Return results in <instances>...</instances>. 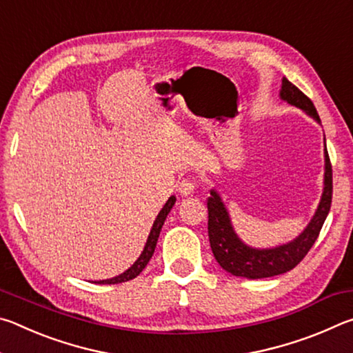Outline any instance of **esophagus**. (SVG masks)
<instances>
[{
	"mask_svg": "<svg viewBox=\"0 0 353 353\" xmlns=\"http://www.w3.org/2000/svg\"><path fill=\"white\" fill-rule=\"evenodd\" d=\"M194 188H196V183L194 181H191V179H183V181H181L177 185V191L182 196H190L194 191Z\"/></svg>",
	"mask_w": 353,
	"mask_h": 353,
	"instance_id": "1",
	"label": "esophagus"
}]
</instances>
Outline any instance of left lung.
<instances>
[{"label":"left lung","instance_id":"left-lung-1","mask_svg":"<svg viewBox=\"0 0 353 353\" xmlns=\"http://www.w3.org/2000/svg\"><path fill=\"white\" fill-rule=\"evenodd\" d=\"M282 99L290 104L305 110L308 115L321 123V118L316 112L313 101L305 93L291 83L288 79L282 81ZM333 194V172L330 157L325 148V177H324V193L319 202L318 210L308 224L305 230L299 235L294 241L276 249H252L243 244L240 238L232 229L229 214L221 202L216 191H210V198L207 199L208 210V240L214 259L224 271L232 276L246 279H265L274 277L279 274L288 272L301 263L308 250L312 249L314 241L318 240L319 232L324 225V221L330 212Z\"/></svg>","mask_w":353,"mask_h":353}]
</instances>
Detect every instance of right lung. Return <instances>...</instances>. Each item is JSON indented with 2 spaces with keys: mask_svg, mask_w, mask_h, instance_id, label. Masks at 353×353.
I'll list each match as a JSON object with an SVG mask.
<instances>
[{
  "mask_svg": "<svg viewBox=\"0 0 353 353\" xmlns=\"http://www.w3.org/2000/svg\"><path fill=\"white\" fill-rule=\"evenodd\" d=\"M174 202H176V198H174V196H171V198H170L168 201H166V204L163 205L162 210H160V213L157 214V218H155L154 225H152V229H151V234H149V236H148L146 246H145V249H143V252H141V255L139 256V260H137V261L134 263V265L130 266L126 272H123L121 276L113 277V279H109V280H101V282H98V283L113 285V283L128 282V280L135 279L143 270H145L146 265L149 263V260H151L152 254H154L155 244H157L160 230H162V225H163V223H165L166 216H168V213H170V210L172 208V205H174ZM94 283H97V282H94Z\"/></svg>",
  "mask_w": 353,
  "mask_h": 353,
  "instance_id": "obj_1",
  "label": "right lung"
}]
</instances>
